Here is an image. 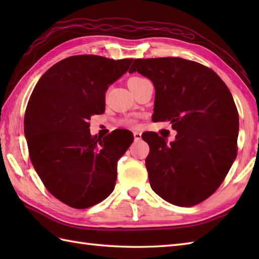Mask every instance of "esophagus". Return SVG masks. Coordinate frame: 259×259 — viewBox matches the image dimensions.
<instances>
[{
  "mask_svg": "<svg viewBox=\"0 0 259 259\" xmlns=\"http://www.w3.org/2000/svg\"><path fill=\"white\" fill-rule=\"evenodd\" d=\"M134 137H135V140L138 141V140L141 139V134L138 133V131H135V133H134Z\"/></svg>",
  "mask_w": 259,
  "mask_h": 259,
  "instance_id": "obj_1",
  "label": "esophagus"
}]
</instances>
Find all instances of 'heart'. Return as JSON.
Returning a JSON list of instances; mask_svg holds the SVG:
<instances>
[{
    "mask_svg": "<svg viewBox=\"0 0 259 259\" xmlns=\"http://www.w3.org/2000/svg\"><path fill=\"white\" fill-rule=\"evenodd\" d=\"M141 79H144V78H141V76H133V78H130L128 80V85H130L131 83H134V82L139 81ZM122 124L126 125V126H136L137 125V121L135 119H125L123 122H122Z\"/></svg>",
    "mask_w": 259,
    "mask_h": 259,
    "instance_id": "1",
    "label": "heart"
}]
</instances>
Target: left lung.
<instances>
[{
    "label": "left lung",
    "instance_id": "left-lung-1",
    "mask_svg": "<svg viewBox=\"0 0 259 259\" xmlns=\"http://www.w3.org/2000/svg\"><path fill=\"white\" fill-rule=\"evenodd\" d=\"M152 81V120L177 130L167 144L156 133L145 136L150 186L180 207L206 200L226 177L237 156L238 111L228 87L210 68L181 58L136 59L129 70Z\"/></svg>",
    "mask_w": 259,
    "mask_h": 259
}]
</instances>
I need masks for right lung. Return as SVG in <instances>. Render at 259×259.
Segmentation results:
<instances>
[{"label": "right lung", "mask_w": 259, "mask_h": 259, "mask_svg": "<svg viewBox=\"0 0 259 259\" xmlns=\"http://www.w3.org/2000/svg\"><path fill=\"white\" fill-rule=\"evenodd\" d=\"M133 61L69 57L52 65L32 91L24 115L31 162L49 192L65 205L89 208L114 189L118 160L134 135L119 129L98 138L89 121L104 112L108 87Z\"/></svg>", "instance_id": "right-lung-1"}]
</instances>
